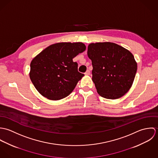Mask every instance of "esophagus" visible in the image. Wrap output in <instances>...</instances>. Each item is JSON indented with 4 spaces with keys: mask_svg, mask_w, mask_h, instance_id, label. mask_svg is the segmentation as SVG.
I'll list each match as a JSON object with an SVG mask.
<instances>
[{
    "mask_svg": "<svg viewBox=\"0 0 158 158\" xmlns=\"http://www.w3.org/2000/svg\"><path fill=\"white\" fill-rule=\"evenodd\" d=\"M85 74L86 75H90V70H87V71L85 73Z\"/></svg>",
    "mask_w": 158,
    "mask_h": 158,
    "instance_id": "esophagus-1",
    "label": "esophagus"
}]
</instances>
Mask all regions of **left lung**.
I'll list each match as a JSON object with an SVG mask.
<instances>
[{"mask_svg": "<svg viewBox=\"0 0 158 158\" xmlns=\"http://www.w3.org/2000/svg\"><path fill=\"white\" fill-rule=\"evenodd\" d=\"M88 56L93 66L92 81L101 97L117 99L130 89L137 64L128 50L110 42L90 43Z\"/></svg>", "mask_w": 158, "mask_h": 158, "instance_id": "left-lung-1", "label": "left lung"}]
</instances>
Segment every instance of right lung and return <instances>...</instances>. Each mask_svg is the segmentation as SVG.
Listing matches in <instances>:
<instances>
[{
	"mask_svg": "<svg viewBox=\"0 0 158 158\" xmlns=\"http://www.w3.org/2000/svg\"><path fill=\"white\" fill-rule=\"evenodd\" d=\"M83 43H58L49 45L31 61L29 76L36 90L51 100L66 97L85 76L73 58L85 51Z\"/></svg>",
	"mask_w": 158,
	"mask_h": 158,
	"instance_id": "obj_1",
	"label": "right lung"
}]
</instances>
